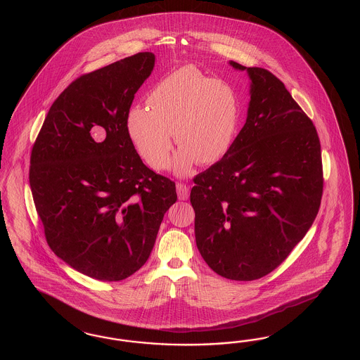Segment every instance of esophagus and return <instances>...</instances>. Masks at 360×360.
<instances>
[{"instance_id": "34e87169", "label": "esophagus", "mask_w": 360, "mask_h": 360, "mask_svg": "<svg viewBox=\"0 0 360 360\" xmlns=\"http://www.w3.org/2000/svg\"><path fill=\"white\" fill-rule=\"evenodd\" d=\"M188 186H186L185 184H176V194L179 200H186L188 198Z\"/></svg>"}]
</instances>
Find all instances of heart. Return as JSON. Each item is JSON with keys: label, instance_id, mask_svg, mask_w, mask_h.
I'll use <instances>...</instances> for the list:
<instances>
[{"label": "heart", "instance_id": "1", "mask_svg": "<svg viewBox=\"0 0 360 360\" xmlns=\"http://www.w3.org/2000/svg\"><path fill=\"white\" fill-rule=\"evenodd\" d=\"M239 121L236 89L184 65L152 88L148 108L129 110L127 127L139 154L158 172L170 165L173 134L181 148L175 155V173L186 175L195 162L215 164L227 154Z\"/></svg>", "mask_w": 360, "mask_h": 360}]
</instances>
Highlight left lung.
<instances>
[{
    "instance_id": "obj_1",
    "label": "left lung",
    "mask_w": 360,
    "mask_h": 360,
    "mask_svg": "<svg viewBox=\"0 0 360 360\" xmlns=\"http://www.w3.org/2000/svg\"><path fill=\"white\" fill-rule=\"evenodd\" d=\"M247 70V121L227 154L196 175L190 202L196 247L221 277L252 281L274 271L304 239L321 206L323 170L313 121L285 84Z\"/></svg>"
}]
</instances>
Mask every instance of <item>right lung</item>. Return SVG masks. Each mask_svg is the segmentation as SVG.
Returning a JSON list of instances; mask_svg holds the SVG:
<instances>
[{
  "instance_id": "right-lung-1",
  "label": "right lung",
  "mask_w": 360,
  "mask_h": 360,
  "mask_svg": "<svg viewBox=\"0 0 360 360\" xmlns=\"http://www.w3.org/2000/svg\"><path fill=\"white\" fill-rule=\"evenodd\" d=\"M155 56L84 74L56 98L34 142L29 181L49 247L77 272L120 281L150 256L175 184L146 167L127 120Z\"/></svg>"
}]
</instances>
